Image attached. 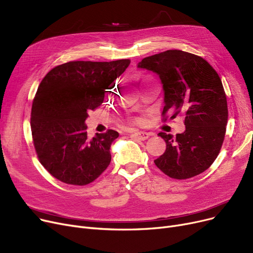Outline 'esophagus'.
I'll return each mask as SVG.
<instances>
[{"label":"esophagus","instance_id":"obj_1","mask_svg":"<svg viewBox=\"0 0 253 253\" xmlns=\"http://www.w3.org/2000/svg\"><path fill=\"white\" fill-rule=\"evenodd\" d=\"M131 136L135 137L136 139L138 140H141V141H144L148 139V137L150 136L149 133H146V131H135V133L131 134Z\"/></svg>","mask_w":253,"mask_h":253}]
</instances>
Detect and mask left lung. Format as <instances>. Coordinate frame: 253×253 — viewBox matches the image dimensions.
<instances>
[{
  "mask_svg": "<svg viewBox=\"0 0 253 253\" xmlns=\"http://www.w3.org/2000/svg\"><path fill=\"white\" fill-rule=\"evenodd\" d=\"M138 68L160 76L165 93L163 115L184 116L185 130L176 137L160 133L167 144L154 161L174 179L197 176L213 164L222 146L227 124L226 95L220 77L203 57L167 50L143 58ZM165 120L167 118H164Z\"/></svg>",
  "mask_w": 253,
  "mask_h": 253,
  "instance_id": "8db88e82",
  "label": "left lung"
}]
</instances>
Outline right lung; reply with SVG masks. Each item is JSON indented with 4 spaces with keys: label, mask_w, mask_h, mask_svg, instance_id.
<instances>
[{
    "label": "right lung",
    "mask_w": 253,
    "mask_h": 253,
    "mask_svg": "<svg viewBox=\"0 0 253 253\" xmlns=\"http://www.w3.org/2000/svg\"><path fill=\"white\" fill-rule=\"evenodd\" d=\"M129 63L69 62L42 79L32 106L33 141L40 163L59 181L86 185L109 166L111 144L119 134L108 129L89 139L85 120Z\"/></svg>",
    "instance_id": "add662e5"
}]
</instances>
